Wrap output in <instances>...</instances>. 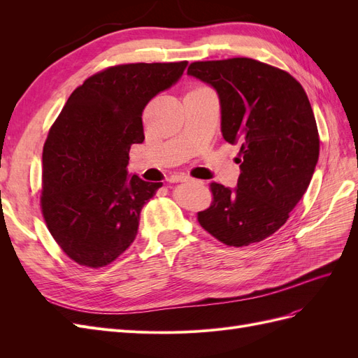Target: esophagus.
<instances>
[{
  "label": "esophagus",
  "instance_id": "esophagus-1",
  "mask_svg": "<svg viewBox=\"0 0 358 358\" xmlns=\"http://www.w3.org/2000/svg\"><path fill=\"white\" fill-rule=\"evenodd\" d=\"M191 180L189 176H185V175H176V176H171L170 178V182L171 183H179V182H188Z\"/></svg>",
  "mask_w": 358,
  "mask_h": 358
}]
</instances>
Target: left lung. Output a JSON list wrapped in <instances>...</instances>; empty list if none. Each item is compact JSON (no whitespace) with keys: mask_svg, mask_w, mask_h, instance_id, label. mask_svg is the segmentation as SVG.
Segmentation results:
<instances>
[{"mask_svg":"<svg viewBox=\"0 0 358 358\" xmlns=\"http://www.w3.org/2000/svg\"><path fill=\"white\" fill-rule=\"evenodd\" d=\"M188 76L218 94L222 137L241 146L237 185L212 183L199 222L229 246L262 242L287 222L315 171L320 138L308 95L287 71L251 58L192 62Z\"/></svg>","mask_w":358,"mask_h":358,"instance_id":"1","label":"left lung"}]
</instances>
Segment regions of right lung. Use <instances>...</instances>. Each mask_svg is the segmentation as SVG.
<instances>
[{
	"label": "right lung",
	"mask_w": 358,
	"mask_h": 358,
	"mask_svg": "<svg viewBox=\"0 0 358 358\" xmlns=\"http://www.w3.org/2000/svg\"><path fill=\"white\" fill-rule=\"evenodd\" d=\"M187 66L138 62L96 73L52 125L41 157V210L53 239L80 266H107L134 242L143 206L162 182L129 175V148L145 140L146 104Z\"/></svg>",
	"instance_id": "right-lung-1"
}]
</instances>
